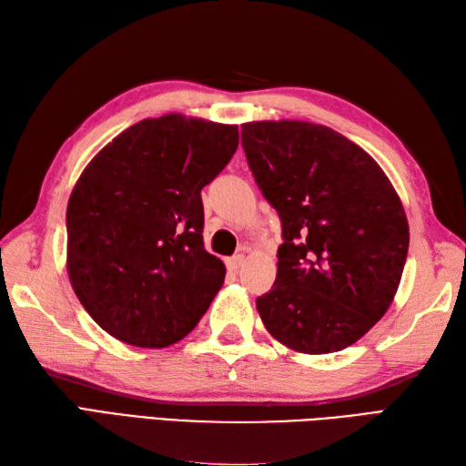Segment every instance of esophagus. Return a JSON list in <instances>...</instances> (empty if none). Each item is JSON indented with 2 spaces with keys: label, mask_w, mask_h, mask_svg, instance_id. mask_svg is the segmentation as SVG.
<instances>
[{
  "label": "esophagus",
  "mask_w": 466,
  "mask_h": 466,
  "mask_svg": "<svg viewBox=\"0 0 466 466\" xmlns=\"http://www.w3.org/2000/svg\"><path fill=\"white\" fill-rule=\"evenodd\" d=\"M242 264H244V256H242V254H236V256L226 259V268H228L230 272H238V269H240Z\"/></svg>",
  "instance_id": "esophagus-1"
}]
</instances>
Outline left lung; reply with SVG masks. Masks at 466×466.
Segmentation results:
<instances>
[{"mask_svg": "<svg viewBox=\"0 0 466 466\" xmlns=\"http://www.w3.org/2000/svg\"><path fill=\"white\" fill-rule=\"evenodd\" d=\"M242 148L282 222L276 282L256 299L259 318L296 351L345 350L383 318L401 282V200L380 165L328 127L246 123Z\"/></svg>", "mask_w": 466, "mask_h": 466, "instance_id": "left-lung-1", "label": "left lung"}]
</instances>
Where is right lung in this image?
<instances>
[{
  "mask_svg": "<svg viewBox=\"0 0 466 466\" xmlns=\"http://www.w3.org/2000/svg\"><path fill=\"white\" fill-rule=\"evenodd\" d=\"M238 148V127L165 115L96 155L67 207V269L86 313L137 348L188 335L224 284L204 248L202 188Z\"/></svg>",
  "mask_w": 466,
  "mask_h": 466,
  "instance_id": "add662e5",
  "label": "right lung"
}]
</instances>
